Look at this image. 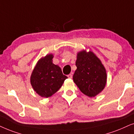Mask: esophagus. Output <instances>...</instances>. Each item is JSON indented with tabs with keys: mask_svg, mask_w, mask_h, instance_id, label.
Listing matches in <instances>:
<instances>
[{
	"mask_svg": "<svg viewBox=\"0 0 134 134\" xmlns=\"http://www.w3.org/2000/svg\"><path fill=\"white\" fill-rule=\"evenodd\" d=\"M67 77H68L69 79H72V74H70L69 75H67Z\"/></svg>",
	"mask_w": 134,
	"mask_h": 134,
	"instance_id": "34e87169",
	"label": "esophagus"
}]
</instances>
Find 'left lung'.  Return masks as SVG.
<instances>
[{
    "label": "left lung",
    "instance_id": "left-lung-1",
    "mask_svg": "<svg viewBox=\"0 0 134 134\" xmlns=\"http://www.w3.org/2000/svg\"><path fill=\"white\" fill-rule=\"evenodd\" d=\"M73 76L74 82L82 92L92 98L103 90L107 82L105 67L98 57L91 51L82 50L77 53Z\"/></svg>",
    "mask_w": 134,
    "mask_h": 134
}]
</instances>
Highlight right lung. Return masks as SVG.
<instances>
[{"label": "right lung", "mask_w": 134, "mask_h": 134, "mask_svg": "<svg viewBox=\"0 0 134 134\" xmlns=\"http://www.w3.org/2000/svg\"><path fill=\"white\" fill-rule=\"evenodd\" d=\"M54 55L49 54L37 62L30 77L34 90L43 98H49L56 93L67 79L59 65L52 62Z\"/></svg>", "instance_id": "1"}]
</instances>
